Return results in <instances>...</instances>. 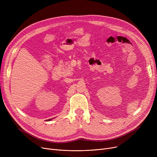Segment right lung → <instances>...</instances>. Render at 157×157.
I'll return each instance as SVG.
<instances>
[{
	"label": "right lung",
	"mask_w": 157,
	"mask_h": 157,
	"mask_svg": "<svg viewBox=\"0 0 157 157\" xmlns=\"http://www.w3.org/2000/svg\"><path fill=\"white\" fill-rule=\"evenodd\" d=\"M52 120V119H49V120H47V121H50V120Z\"/></svg>",
	"instance_id": "obj_1"
}]
</instances>
